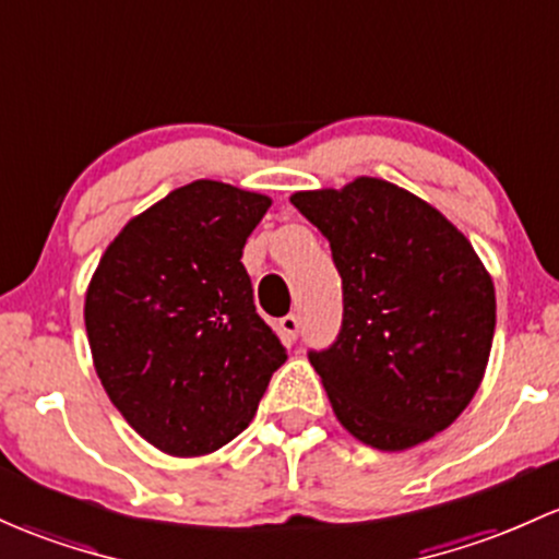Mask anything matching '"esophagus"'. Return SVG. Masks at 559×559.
Masks as SVG:
<instances>
[{
  "label": "esophagus",
  "instance_id": "obj_1",
  "mask_svg": "<svg viewBox=\"0 0 559 559\" xmlns=\"http://www.w3.org/2000/svg\"><path fill=\"white\" fill-rule=\"evenodd\" d=\"M299 329H302V323H299V316H286L281 318V331H284L286 340H297L299 336Z\"/></svg>",
  "mask_w": 559,
  "mask_h": 559
}]
</instances>
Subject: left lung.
Masks as SVG:
<instances>
[{"label":"left lung","instance_id":"left-lung-1","mask_svg":"<svg viewBox=\"0 0 559 559\" xmlns=\"http://www.w3.org/2000/svg\"><path fill=\"white\" fill-rule=\"evenodd\" d=\"M292 204L329 238L342 329L310 349L340 425L406 451L456 421L486 373L496 292L472 243L435 206L379 177L299 190Z\"/></svg>","mask_w":559,"mask_h":559}]
</instances>
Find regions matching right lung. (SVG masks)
Wrapping results in <instances>:
<instances>
[{"label":"right lung","instance_id":"right-lung-1","mask_svg":"<svg viewBox=\"0 0 559 559\" xmlns=\"http://www.w3.org/2000/svg\"><path fill=\"white\" fill-rule=\"evenodd\" d=\"M262 193L195 180L121 228L84 299L95 371L140 438L169 456L223 449L286 360L241 254Z\"/></svg>","mask_w":559,"mask_h":559}]
</instances>
